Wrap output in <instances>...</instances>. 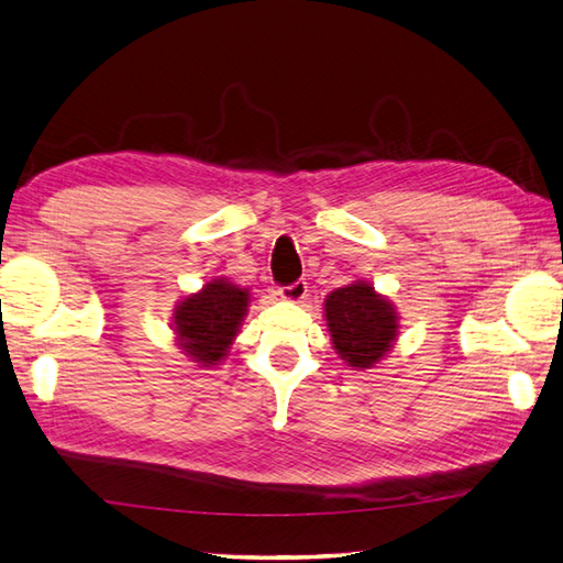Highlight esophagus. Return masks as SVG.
<instances>
[{"label":"esophagus","mask_w":563,"mask_h":563,"mask_svg":"<svg viewBox=\"0 0 563 563\" xmlns=\"http://www.w3.org/2000/svg\"><path fill=\"white\" fill-rule=\"evenodd\" d=\"M306 291H309V286H306V282H294L291 286H282L279 296H282L284 301H289V303H301L306 299Z\"/></svg>","instance_id":"obj_1"}]
</instances>
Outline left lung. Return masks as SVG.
Returning <instances> with one entry per match:
<instances>
[{
	"label": "left lung",
	"instance_id": "1",
	"mask_svg": "<svg viewBox=\"0 0 563 563\" xmlns=\"http://www.w3.org/2000/svg\"><path fill=\"white\" fill-rule=\"evenodd\" d=\"M325 331L347 367L373 369L399 338V311L373 284L355 279L323 301Z\"/></svg>",
	"mask_w": 563,
	"mask_h": 563
}]
</instances>
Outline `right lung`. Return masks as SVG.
<instances>
[{
  "label": "right lung",
  "mask_w": 563,
  "mask_h": 563,
  "mask_svg": "<svg viewBox=\"0 0 563 563\" xmlns=\"http://www.w3.org/2000/svg\"><path fill=\"white\" fill-rule=\"evenodd\" d=\"M252 294L247 286L213 277L198 291L176 301L172 331L178 350L196 367L213 369L228 357L240 325L250 311Z\"/></svg>",
  "instance_id": "1"
}]
</instances>
